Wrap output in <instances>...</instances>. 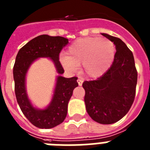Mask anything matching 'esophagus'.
Segmentation results:
<instances>
[{"label":"esophagus","instance_id":"esophagus-1","mask_svg":"<svg viewBox=\"0 0 150 150\" xmlns=\"http://www.w3.org/2000/svg\"><path fill=\"white\" fill-rule=\"evenodd\" d=\"M77 81H78V83H79V85H80V86H81V85H82V83H83L82 79H78V80H77Z\"/></svg>","mask_w":150,"mask_h":150}]
</instances>
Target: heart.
I'll list each match as a JSON object with an SVG mask.
<instances>
[{"label": "heart", "instance_id": "heart-1", "mask_svg": "<svg viewBox=\"0 0 150 150\" xmlns=\"http://www.w3.org/2000/svg\"><path fill=\"white\" fill-rule=\"evenodd\" d=\"M115 53L114 44L108 39L87 37L71 44L66 55L61 57L64 67L75 71L82 65L83 73L89 78H98L110 68Z\"/></svg>", "mask_w": 150, "mask_h": 150}]
</instances>
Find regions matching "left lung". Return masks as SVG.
Returning <instances> with one entry per match:
<instances>
[{"mask_svg": "<svg viewBox=\"0 0 150 150\" xmlns=\"http://www.w3.org/2000/svg\"><path fill=\"white\" fill-rule=\"evenodd\" d=\"M115 45L116 53L110 69L96 80L85 81L86 110L92 120L111 124L123 118L134 101L137 71L133 52L120 39L102 33Z\"/></svg>", "mask_w": 150, "mask_h": 150, "instance_id": "1", "label": "left lung"}]
</instances>
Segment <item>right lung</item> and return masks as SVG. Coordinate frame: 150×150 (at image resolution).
Segmentation results:
<instances>
[{"label":"right lung","instance_id":"right-lung-1","mask_svg":"<svg viewBox=\"0 0 150 150\" xmlns=\"http://www.w3.org/2000/svg\"><path fill=\"white\" fill-rule=\"evenodd\" d=\"M69 40L62 36L41 35L33 39L19 50L13 65L15 94L17 103L29 121L41 129H50L62 124L66 117L68 104L73 90L78 87L77 77L64 78L58 76L53 97L50 105L43 110L33 106L26 91V72L30 65L36 59L50 58L56 66V71L62 75L64 69L59 62V53Z\"/></svg>","mask_w":150,"mask_h":150}]
</instances>
